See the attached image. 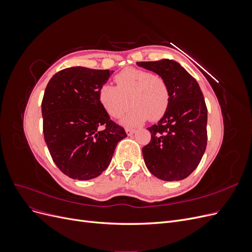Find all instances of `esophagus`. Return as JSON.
Masks as SVG:
<instances>
[{
  "mask_svg": "<svg viewBox=\"0 0 252 252\" xmlns=\"http://www.w3.org/2000/svg\"><path fill=\"white\" fill-rule=\"evenodd\" d=\"M134 132H135L134 129H132V128H126V133L128 135H132Z\"/></svg>",
  "mask_w": 252,
  "mask_h": 252,
  "instance_id": "34e87169",
  "label": "esophagus"
}]
</instances>
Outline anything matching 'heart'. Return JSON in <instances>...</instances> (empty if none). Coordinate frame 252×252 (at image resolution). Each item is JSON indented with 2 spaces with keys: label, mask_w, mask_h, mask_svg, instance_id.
<instances>
[{
  "label": "heart",
  "mask_w": 252,
  "mask_h": 252,
  "mask_svg": "<svg viewBox=\"0 0 252 252\" xmlns=\"http://www.w3.org/2000/svg\"><path fill=\"white\" fill-rule=\"evenodd\" d=\"M116 86L103 84L97 91V100L112 118H120L129 106L132 108L122 120L126 126H139L164 117L169 107V88L163 77L146 70L126 68L114 75Z\"/></svg>",
  "instance_id": "obj_1"
}]
</instances>
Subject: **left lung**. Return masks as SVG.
<instances>
[{"label": "left lung", "mask_w": 252, "mask_h": 252, "mask_svg": "<svg viewBox=\"0 0 252 252\" xmlns=\"http://www.w3.org/2000/svg\"><path fill=\"white\" fill-rule=\"evenodd\" d=\"M136 65L163 77L170 94L164 117L148 128L151 140L142 149L145 164L163 181L186 179L200 164L207 145V107L202 90L175 61L164 59Z\"/></svg>", "instance_id": "1"}]
</instances>
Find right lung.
I'll return each instance as SVG.
<instances>
[{
	"label": "right lung",
	"mask_w": 252,
	"mask_h": 252,
	"mask_svg": "<svg viewBox=\"0 0 252 252\" xmlns=\"http://www.w3.org/2000/svg\"><path fill=\"white\" fill-rule=\"evenodd\" d=\"M113 71L70 67L57 72L42 101L43 132L58 168L80 181L107 168L117 144L126 138L97 100V91Z\"/></svg>",
	"instance_id": "obj_1"
}]
</instances>
